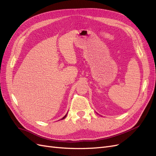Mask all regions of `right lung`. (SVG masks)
Returning <instances> with one entry per match:
<instances>
[{"mask_svg": "<svg viewBox=\"0 0 156 156\" xmlns=\"http://www.w3.org/2000/svg\"><path fill=\"white\" fill-rule=\"evenodd\" d=\"M66 115H67V114H66V115H65V116H64V117H63L62 119H65V118L66 117Z\"/></svg>", "mask_w": 156, "mask_h": 156, "instance_id": "right-lung-1", "label": "right lung"}]
</instances>
